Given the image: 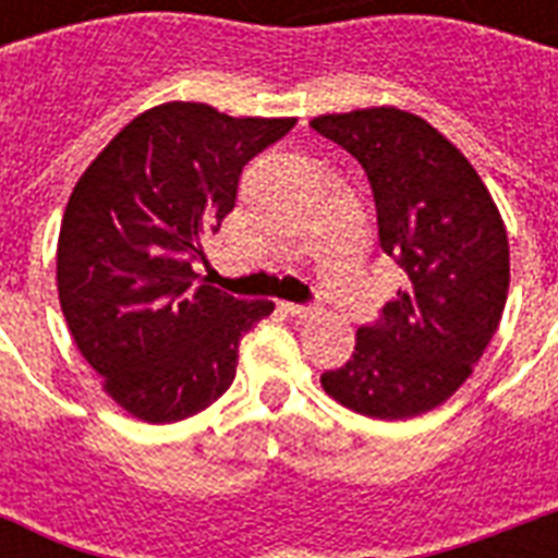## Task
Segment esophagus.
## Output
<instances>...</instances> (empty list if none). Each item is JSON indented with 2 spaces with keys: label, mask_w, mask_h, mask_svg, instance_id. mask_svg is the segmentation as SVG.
<instances>
[{
  "label": "esophagus",
  "mask_w": 558,
  "mask_h": 558,
  "mask_svg": "<svg viewBox=\"0 0 558 558\" xmlns=\"http://www.w3.org/2000/svg\"><path fill=\"white\" fill-rule=\"evenodd\" d=\"M289 315H298V318H310V315L318 313V306L313 304H280Z\"/></svg>",
  "instance_id": "34e87169"
}]
</instances>
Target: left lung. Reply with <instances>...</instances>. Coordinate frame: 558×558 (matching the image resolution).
Listing matches in <instances>:
<instances>
[{
	"label": "left lung",
	"instance_id": "1",
	"mask_svg": "<svg viewBox=\"0 0 558 558\" xmlns=\"http://www.w3.org/2000/svg\"><path fill=\"white\" fill-rule=\"evenodd\" d=\"M310 126L365 168L381 252L408 278L322 385L356 414L420 416L472 376L498 330L510 289L504 219L466 156L414 112L353 109Z\"/></svg>",
	"mask_w": 558,
	"mask_h": 558
}]
</instances>
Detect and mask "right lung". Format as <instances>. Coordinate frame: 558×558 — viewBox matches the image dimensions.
Wrapping results in <instances>:
<instances>
[{
    "label": "right lung",
    "mask_w": 558,
    "mask_h": 558,
    "mask_svg": "<svg viewBox=\"0 0 558 558\" xmlns=\"http://www.w3.org/2000/svg\"><path fill=\"white\" fill-rule=\"evenodd\" d=\"M295 118H231L170 100L133 118L83 170L57 240V292L81 356L144 423H179L234 381L240 339L275 310L193 271L240 173Z\"/></svg>",
    "instance_id": "right-lung-1"
}]
</instances>
